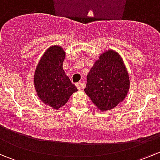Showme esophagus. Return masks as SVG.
<instances>
[{
  "mask_svg": "<svg viewBox=\"0 0 160 160\" xmlns=\"http://www.w3.org/2000/svg\"><path fill=\"white\" fill-rule=\"evenodd\" d=\"M76 87L77 88V89L80 90V89H82V88H84V85L81 83H76Z\"/></svg>",
  "mask_w": 160,
  "mask_h": 160,
  "instance_id": "34e87169",
  "label": "esophagus"
}]
</instances>
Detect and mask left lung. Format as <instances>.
<instances>
[{
    "label": "left lung",
    "mask_w": 160,
    "mask_h": 160,
    "mask_svg": "<svg viewBox=\"0 0 160 160\" xmlns=\"http://www.w3.org/2000/svg\"><path fill=\"white\" fill-rule=\"evenodd\" d=\"M87 78L85 93L102 111L111 110L123 101L130 88L128 72L123 60L112 49L99 56Z\"/></svg>",
    "instance_id": "8db88e82"
}]
</instances>
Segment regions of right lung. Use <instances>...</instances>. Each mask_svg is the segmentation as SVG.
Returning <instances> with one entry per match:
<instances>
[{"mask_svg":"<svg viewBox=\"0 0 160 160\" xmlns=\"http://www.w3.org/2000/svg\"><path fill=\"white\" fill-rule=\"evenodd\" d=\"M66 53L61 46H51L38 62L34 75V84L39 99L56 110L77 91L62 69Z\"/></svg>","mask_w":160,"mask_h":160,"instance_id":"add662e5","label":"right lung"}]
</instances>
